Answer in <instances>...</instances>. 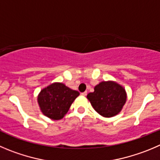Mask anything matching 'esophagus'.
Wrapping results in <instances>:
<instances>
[{
  "label": "esophagus",
  "mask_w": 160,
  "mask_h": 160,
  "mask_svg": "<svg viewBox=\"0 0 160 160\" xmlns=\"http://www.w3.org/2000/svg\"><path fill=\"white\" fill-rule=\"evenodd\" d=\"M81 95H83V96H86L87 95V92H82Z\"/></svg>",
  "instance_id": "1"
}]
</instances>
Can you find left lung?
I'll return each instance as SVG.
<instances>
[{"label":"left lung","mask_w":160,"mask_h":160,"mask_svg":"<svg viewBox=\"0 0 160 160\" xmlns=\"http://www.w3.org/2000/svg\"><path fill=\"white\" fill-rule=\"evenodd\" d=\"M94 90L87 98L97 113L105 118L114 117L120 113L127 98L122 86L114 81H102Z\"/></svg>","instance_id":"left-lung-1"}]
</instances>
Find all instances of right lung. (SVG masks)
<instances>
[{
	"instance_id": "obj_1",
	"label": "right lung",
	"mask_w": 160,
	"mask_h": 160,
	"mask_svg": "<svg viewBox=\"0 0 160 160\" xmlns=\"http://www.w3.org/2000/svg\"><path fill=\"white\" fill-rule=\"evenodd\" d=\"M80 93L62 83H53L43 88L38 96V102L42 114L53 120L63 118L72 103Z\"/></svg>"
}]
</instances>
